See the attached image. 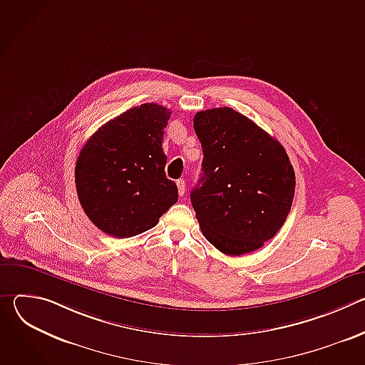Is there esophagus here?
Masks as SVG:
<instances>
[{"mask_svg":"<svg viewBox=\"0 0 365 365\" xmlns=\"http://www.w3.org/2000/svg\"><path fill=\"white\" fill-rule=\"evenodd\" d=\"M176 185H178V192H179V195L183 196V195H185V189H186L185 180H183V179H179V180H176Z\"/></svg>","mask_w":365,"mask_h":365,"instance_id":"34e87169","label":"esophagus"}]
</instances>
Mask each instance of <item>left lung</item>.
I'll list each match as a JSON object with an SVG mask.
<instances>
[{
  "label": "left lung",
  "mask_w": 365,
  "mask_h": 365,
  "mask_svg": "<svg viewBox=\"0 0 365 365\" xmlns=\"http://www.w3.org/2000/svg\"><path fill=\"white\" fill-rule=\"evenodd\" d=\"M202 175L190 192L202 234L227 255L262 248L283 227L294 170L283 145L232 108L199 111Z\"/></svg>",
  "instance_id": "1"
}]
</instances>
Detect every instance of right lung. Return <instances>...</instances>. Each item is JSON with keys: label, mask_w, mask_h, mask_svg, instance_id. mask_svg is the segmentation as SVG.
I'll list each match as a JSON object with an SVG mask.
<instances>
[{"label": "right lung", "mask_w": 365, "mask_h": 365, "mask_svg": "<svg viewBox=\"0 0 365 365\" xmlns=\"http://www.w3.org/2000/svg\"><path fill=\"white\" fill-rule=\"evenodd\" d=\"M170 114L159 103H141L103 124L82 147L76 192L85 214L102 232L115 238L138 235L158 225L178 202L162 148Z\"/></svg>", "instance_id": "obj_1"}]
</instances>
